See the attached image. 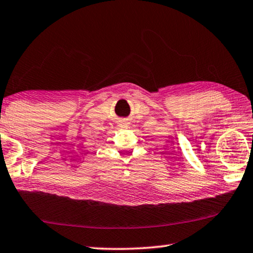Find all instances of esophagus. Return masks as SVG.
Returning <instances> with one entry per match:
<instances>
[{"instance_id": "esophagus-1", "label": "esophagus", "mask_w": 253, "mask_h": 253, "mask_svg": "<svg viewBox=\"0 0 253 253\" xmlns=\"http://www.w3.org/2000/svg\"><path fill=\"white\" fill-rule=\"evenodd\" d=\"M119 125L122 127H126V126H128V123L127 122H120Z\"/></svg>"}]
</instances>
